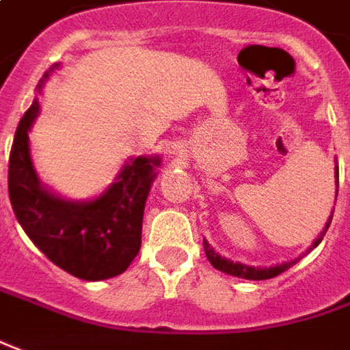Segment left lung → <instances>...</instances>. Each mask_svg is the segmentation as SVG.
I'll list each match as a JSON object with an SVG mask.
<instances>
[{"mask_svg":"<svg viewBox=\"0 0 350 350\" xmlns=\"http://www.w3.org/2000/svg\"><path fill=\"white\" fill-rule=\"evenodd\" d=\"M335 178H337V187H339V168L335 170ZM339 191V189H337ZM332 218L334 215L329 216V220H327V224H325V230L320 234V237L316 239L314 245L308 249V251H312L316 245L322 241V237L325 235L327 232V228L332 224ZM203 247H205V255L208 258V262L215 266L216 270H220V272H224V274H230V275H237V278H245V280H270V278H275V275H280L282 272H285L287 268H291V266L297 262V260H291V262H285V265H280V266H270V268H253V266H245V265H239V262H232V260H226L222 256H218L208 247L206 241H203Z\"/></svg>","mask_w":350,"mask_h":350,"instance_id":"8db88e82","label":"left lung"}]
</instances>
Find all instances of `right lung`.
Returning <instances> with one entry per match:
<instances>
[{
    "label": "right lung",
    "instance_id": "right-lung-1",
    "mask_svg": "<svg viewBox=\"0 0 350 350\" xmlns=\"http://www.w3.org/2000/svg\"><path fill=\"white\" fill-rule=\"evenodd\" d=\"M38 111L36 99L16 126L9 155V199L16 220L36 247L68 274L88 282L122 274L139 253L145 201L161 161L137 157L92 203L63 201L40 185L32 166L28 130Z\"/></svg>",
    "mask_w": 350,
    "mask_h": 350
}]
</instances>
